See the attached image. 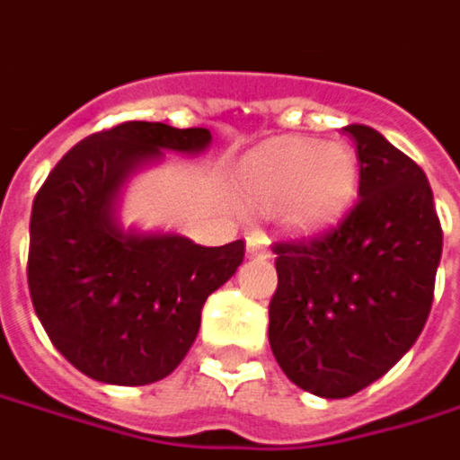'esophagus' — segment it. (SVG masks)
<instances>
[{"instance_id":"34e87169","label":"esophagus","mask_w":460,"mask_h":460,"mask_svg":"<svg viewBox=\"0 0 460 460\" xmlns=\"http://www.w3.org/2000/svg\"><path fill=\"white\" fill-rule=\"evenodd\" d=\"M247 252L252 257H270V239L262 231L250 234L247 236Z\"/></svg>"}]
</instances>
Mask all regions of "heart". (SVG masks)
I'll list each match as a JSON object with an SVG mask.
<instances>
[{
	"label": "heart",
	"mask_w": 460,
	"mask_h": 460,
	"mask_svg": "<svg viewBox=\"0 0 460 460\" xmlns=\"http://www.w3.org/2000/svg\"><path fill=\"white\" fill-rule=\"evenodd\" d=\"M359 187L357 153L343 140L279 143L257 150L239 172V198L257 213H281L286 226L320 231L338 221Z\"/></svg>",
	"instance_id": "heart-1"
}]
</instances>
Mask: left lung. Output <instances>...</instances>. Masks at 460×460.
I'll return each instance as SVG.
<instances>
[{
  "instance_id": "1",
  "label": "left lung",
  "mask_w": 460,
  "mask_h": 460,
  "mask_svg": "<svg viewBox=\"0 0 460 460\" xmlns=\"http://www.w3.org/2000/svg\"><path fill=\"white\" fill-rule=\"evenodd\" d=\"M359 158V203L336 229L276 242L268 341L286 377L320 398L383 377L421 333L443 229L417 164L372 127H343Z\"/></svg>"
}]
</instances>
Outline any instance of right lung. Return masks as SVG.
I'll use <instances>...</instances> for the list:
<instances>
[{
	"instance_id": "right-lung-1",
	"label": "right lung",
	"mask_w": 460,
	"mask_h": 460,
	"mask_svg": "<svg viewBox=\"0 0 460 460\" xmlns=\"http://www.w3.org/2000/svg\"><path fill=\"white\" fill-rule=\"evenodd\" d=\"M210 140L205 127L117 124L80 140L33 200V307L57 351L98 383L148 385L172 375L198 338L205 299L244 260L242 239L203 247L117 218L127 176L164 150L198 155Z\"/></svg>"
}]
</instances>
